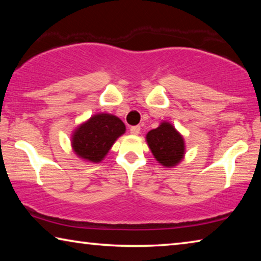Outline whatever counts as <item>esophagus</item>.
Returning <instances> with one entry per match:
<instances>
[{"label": "esophagus", "mask_w": 261, "mask_h": 261, "mask_svg": "<svg viewBox=\"0 0 261 261\" xmlns=\"http://www.w3.org/2000/svg\"><path fill=\"white\" fill-rule=\"evenodd\" d=\"M140 132V126L139 125H136V126H131L130 127V134L134 135V136H137L139 135Z\"/></svg>", "instance_id": "1"}]
</instances>
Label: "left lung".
Returning a JSON list of instances; mask_svg holds the SVG:
<instances>
[{"label":"left lung","mask_w":261,"mask_h":261,"mask_svg":"<svg viewBox=\"0 0 261 261\" xmlns=\"http://www.w3.org/2000/svg\"><path fill=\"white\" fill-rule=\"evenodd\" d=\"M146 143L153 156L161 166L174 168L183 161L185 141L170 122L162 121L156 129L148 131Z\"/></svg>","instance_id":"left-lung-1"}]
</instances>
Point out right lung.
Masks as SVG:
<instances>
[{
    "mask_svg": "<svg viewBox=\"0 0 261 261\" xmlns=\"http://www.w3.org/2000/svg\"><path fill=\"white\" fill-rule=\"evenodd\" d=\"M125 130L124 123L115 115L95 114L72 131V151L83 161L99 163Z\"/></svg>",
    "mask_w": 261,
    "mask_h": 261,
    "instance_id": "1",
    "label": "right lung"
}]
</instances>
